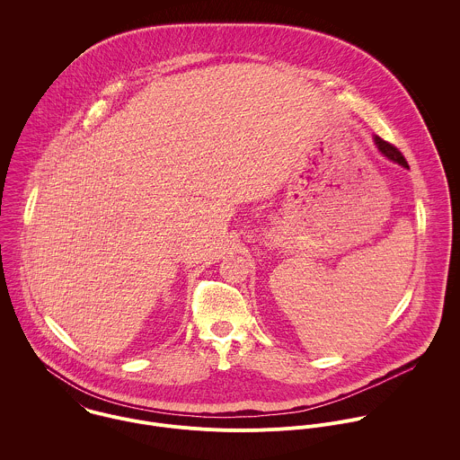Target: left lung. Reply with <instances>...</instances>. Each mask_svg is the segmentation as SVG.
<instances>
[{"label":"left lung","mask_w":460,"mask_h":460,"mask_svg":"<svg viewBox=\"0 0 460 460\" xmlns=\"http://www.w3.org/2000/svg\"><path fill=\"white\" fill-rule=\"evenodd\" d=\"M374 141H376V145H377V148H379V152L385 155V157H388L390 161H394L396 164H400V166H403V168H409L407 166V161L403 159V155L400 154V150L394 146V145H390L388 141H385V139H381L379 136H376L374 137Z\"/></svg>","instance_id":"left-lung-1"}]
</instances>
